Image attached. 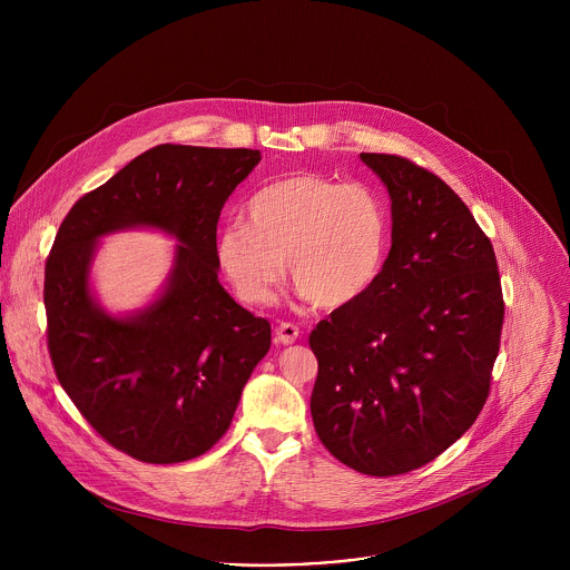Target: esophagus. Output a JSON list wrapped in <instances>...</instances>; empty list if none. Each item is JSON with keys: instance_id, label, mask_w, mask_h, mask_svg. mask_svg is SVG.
<instances>
[{"instance_id": "obj_1", "label": "esophagus", "mask_w": 570, "mask_h": 570, "mask_svg": "<svg viewBox=\"0 0 570 570\" xmlns=\"http://www.w3.org/2000/svg\"><path fill=\"white\" fill-rule=\"evenodd\" d=\"M299 336V327L293 322H279L277 330H275V338L282 343V345H293Z\"/></svg>"}]
</instances>
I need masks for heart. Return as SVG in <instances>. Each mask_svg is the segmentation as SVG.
I'll use <instances>...</instances> for the list:
<instances>
[{
	"label": "heart",
	"mask_w": 570,
	"mask_h": 570,
	"mask_svg": "<svg viewBox=\"0 0 570 570\" xmlns=\"http://www.w3.org/2000/svg\"><path fill=\"white\" fill-rule=\"evenodd\" d=\"M248 223L232 220L216 236V259L236 291L264 306L284 282L320 308L361 299L385 262L390 216L383 196L365 183L295 174L257 189Z\"/></svg>",
	"instance_id": "obj_1"
}]
</instances>
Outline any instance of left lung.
Instances as JSON below:
<instances>
[{"mask_svg":"<svg viewBox=\"0 0 570 570\" xmlns=\"http://www.w3.org/2000/svg\"><path fill=\"white\" fill-rule=\"evenodd\" d=\"M392 200L376 284L320 320L313 426L336 460L401 475L444 453L480 415L501 347L497 255L460 196L413 159L361 153Z\"/></svg>","mask_w":570,"mask_h":570,"instance_id":"8db88e82","label":"left lung"}]
</instances>
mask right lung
Here are the masks:
<instances>
[{"label": "right lung", "mask_w": 570, "mask_h": 570, "mask_svg": "<svg viewBox=\"0 0 570 570\" xmlns=\"http://www.w3.org/2000/svg\"><path fill=\"white\" fill-rule=\"evenodd\" d=\"M253 148L161 144L62 218L45 264L47 347L78 413L117 451L150 464L207 453L229 429L243 385L271 350V322L218 282L216 225ZM148 224L181 246L168 291L130 318H112L87 286L96 238Z\"/></svg>", "instance_id": "obj_1"}]
</instances>
